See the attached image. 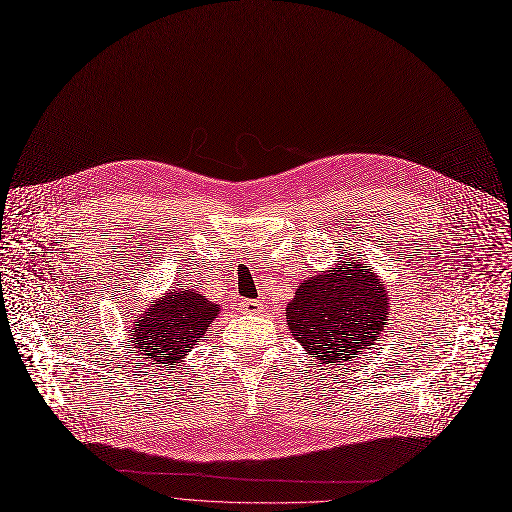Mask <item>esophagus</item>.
Wrapping results in <instances>:
<instances>
[{"instance_id":"esophagus-1","label":"esophagus","mask_w":512,"mask_h":512,"mask_svg":"<svg viewBox=\"0 0 512 512\" xmlns=\"http://www.w3.org/2000/svg\"><path fill=\"white\" fill-rule=\"evenodd\" d=\"M240 311L247 313V315H259L263 311V305L259 301H242L240 303Z\"/></svg>"}]
</instances>
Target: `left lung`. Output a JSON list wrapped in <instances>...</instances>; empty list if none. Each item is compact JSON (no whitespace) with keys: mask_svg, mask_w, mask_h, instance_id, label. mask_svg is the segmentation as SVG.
Instances as JSON below:
<instances>
[{"mask_svg":"<svg viewBox=\"0 0 512 512\" xmlns=\"http://www.w3.org/2000/svg\"><path fill=\"white\" fill-rule=\"evenodd\" d=\"M388 315L390 294L382 278L363 259L348 257L299 284L286 305V326L317 361L346 365L371 351Z\"/></svg>","mask_w":512,"mask_h":512,"instance_id":"1","label":"left lung"}]
</instances>
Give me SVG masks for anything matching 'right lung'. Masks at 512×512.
<instances>
[{
    "mask_svg": "<svg viewBox=\"0 0 512 512\" xmlns=\"http://www.w3.org/2000/svg\"><path fill=\"white\" fill-rule=\"evenodd\" d=\"M220 311L199 290L170 288L132 319L128 342L153 363L176 365L193 351Z\"/></svg>",
    "mask_w": 512,
    "mask_h": 512,
    "instance_id": "add662e5",
    "label": "right lung"
}]
</instances>
